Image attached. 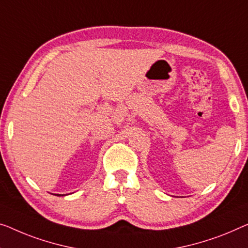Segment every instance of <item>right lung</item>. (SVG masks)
Returning a JSON list of instances; mask_svg holds the SVG:
<instances>
[{
	"label": "right lung",
	"instance_id": "add662e5",
	"mask_svg": "<svg viewBox=\"0 0 248 248\" xmlns=\"http://www.w3.org/2000/svg\"><path fill=\"white\" fill-rule=\"evenodd\" d=\"M57 196H61V195H57ZM62 196H63V195H62Z\"/></svg>",
	"mask_w": 248,
	"mask_h": 248
}]
</instances>
